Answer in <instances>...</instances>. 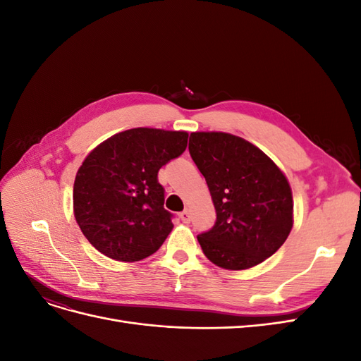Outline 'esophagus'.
Listing matches in <instances>:
<instances>
[{"instance_id": "obj_1", "label": "esophagus", "mask_w": 361, "mask_h": 361, "mask_svg": "<svg viewBox=\"0 0 361 361\" xmlns=\"http://www.w3.org/2000/svg\"><path fill=\"white\" fill-rule=\"evenodd\" d=\"M179 218H180V220H182L183 223H190V220H191V215H190V211H188V209H185V211H182V212L179 214Z\"/></svg>"}]
</instances>
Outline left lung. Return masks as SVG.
Returning <instances> with one entry per match:
<instances>
[{"mask_svg":"<svg viewBox=\"0 0 361 361\" xmlns=\"http://www.w3.org/2000/svg\"><path fill=\"white\" fill-rule=\"evenodd\" d=\"M188 149L216 212L215 226L197 236L204 256L228 271L262 264L293 226L285 173L259 147L227 133H191Z\"/></svg>","mask_w":361,"mask_h":361,"instance_id":"8db88e82","label":"left lung"}]
</instances>
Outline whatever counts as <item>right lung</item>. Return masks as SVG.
<instances>
[{
    "label": "right lung",
    "mask_w": 361,
    "mask_h": 361,
    "mask_svg": "<svg viewBox=\"0 0 361 361\" xmlns=\"http://www.w3.org/2000/svg\"><path fill=\"white\" fill-rule=\"evenodd\" d=\"M185 130L134 128L106 138L82 161L73 183V215L89 243L106 257L138 262L173 231L164 209L162 166L183 154Z\"/></svg>",
    "instance_id": "right-lung-1"
}]
</instances>
